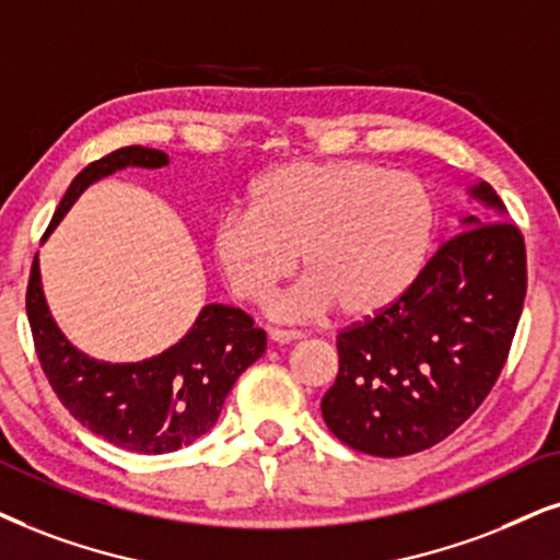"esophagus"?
<instances>
[{"label": "esophagus", "mask_w": 560, "mask_h": 560, "mask_svg": "<svg viewBox=\"0 0 560 560\" xmlns=\"http://www.w3.org/2000/svg\"><path fill=\"white\" fill-rule=\"evenodd\" d=\"M268 336H271V341H273V343H292V341H300L302 332H300V330L271 328V330H268Z\"/></svg>", "instance_id": "obj_1"}]
</instances>
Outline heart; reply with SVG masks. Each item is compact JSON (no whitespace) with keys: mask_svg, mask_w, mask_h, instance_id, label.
<instances>
[{"mask_svg":"<svg viewBox=\"0 0 560 560\" xmlns=\"http://www.w3.org/2000/svg\"><path fill=\"white\" fill-rule=\"evenodd\" d=\"M436 203L413 173L364 160L287 162L253 183L247 207L211 232V258L237 300L264 304L296 271L307 279L273 302L284 320L390 307L427 264Z\"/></svg>","mask_w":560,"mask_h":560,"instance_id":"b5f03b06","label":"heart"}]
</instances>
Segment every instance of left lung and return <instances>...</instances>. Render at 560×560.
Instances as JSON below:
<instances>
[{
    "label": "left lung",
    "instance_id": "1",
    "mask_svg": "<svg viewBox=\"0 0 560 560\" xmlns=\"http://www.w3.org/2000/svg\"><path fill=\"white\" fill-rule=\"evenodd\" d=\"M472 194L493 211L465 217L400 300L336 336L338 377L320 408L351 450L406 457L434 447L504 370L527 294L525 237L488 183Z\"/></svg>",
    "mask_w": 560,
    "mask_h": 560
}]
</instances>
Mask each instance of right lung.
Masks as SVG:
<instances>
[{
	"mask_svg": "<svg viewBox=\"0 0 560 560\" xmlns=\"http://www.w3.org/2000/svg\"><path fill=\"white\" fill-rule=\"evenodd\" d=\"M129 165L162 167L167 154L133 144L90 162L63 194L48 230L90 183ZM25 307L40 370L61 406L92 434L139 455H165L207 434L240 374L266 351V330L256 328L250 315L228 304H207L180 343L160 357L139 364L95 362L77 351L48 315L38 256Z\"/></svg>",
	"mask_w": 560,
	"mask_h": 560,
	"instance_id": "1",
	"label": "right lung"
}]
</instances>
